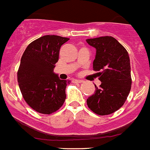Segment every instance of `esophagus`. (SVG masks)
<instances>
[{"label": "esophagus", "instance_id": "1", "mask_svg": "<svg viewBox=\"0 0 150 150\" xmlns=\"http://www.w3.org/2000/svg\"><path fill=\"white\" fill-rule=\"evenodd\" d=\"M75 82H76V83H82L83 80H79V79H76V80H75Z\"/></svg>", "mask_w": 150, "mask_h": 150}]
</instances>
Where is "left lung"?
<instances>
[{
    "mask_svg": "<svg viewBox=\"0 0 150 150\" xmlns=\"http://www.w3.org/2000/svg\"><path fill=\"white\" fill-rule=\"evenodd\" d=\"M96 48L93 68L99 74L100 87L86 100L89 108L100 116L111 114L124 104L131 89L130 61L124 47L110 36L86 40Z\"/></svg>",
    "mask_w": 150,
    "mask_h": 150,
    "instance_id": "1",
    "label": "left lung"
}]
</instances>
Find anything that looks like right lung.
<instances>
[{
  "label": "right lung",
  "mask_w": 150,
  "mask_h": 150,
  "mask_svg": "<svg viewBox=\"0 0 150 150\" xmlns=\"http://www.w3.org/2000/svg\"><path fill=\"white\" fill-rule=\"evenodd\" d=\"M69 38L45 35L31 42L22 55L17 81L23 99L37 112L50 114L63 106L70 80L54 73L61 46Z\"/></svg>",
  "instance_id": "add662e5"
}]
</instances>
